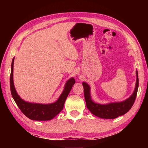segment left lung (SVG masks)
Listing matches in <instances>:
<instances>
[{"instance_id":"1","label":"left lung","mask_w":148,"mask_h":148,"mask_svg":"<svg viewBox=\"0 0 148 148\" xmlns=\"http://www.w3.org/2000/svg\"><path fill=\"white\" fill-rule=\"evenodd\" d=\"M84 88V95L87 108L93 114L103 119H114L126 114L132 107L136 100L139 87L138 72L136 71V83L133 93L126 100L121 102H110L106 104L93 101L90 94V86L88 83H82Z\"/></svg>"}]
</instances>
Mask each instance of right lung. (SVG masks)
<instances>
[{"mask_svg": "<svg viewBox=\"0 0 148 148\" xmlns=\"http://www.w3.org/2000/svg\"><path fill=\"white\" fill-rule=\"evenodd\" d=\"M13 58L11 64V71L10 75V88L12 98L16 103L21 111L25 115L27 118L36 121H48L55 118L62 111L64 106L65 100L70 93L72 86L75 84L74 77H71L66 82L64 90L56 102L51 103H32L25 101L18 95L13 81Z\"/></svg>", "mask_w": 148, "mask_h": 148, "instance_id": "add662e5", "label": "right lung"}]
</instances>
